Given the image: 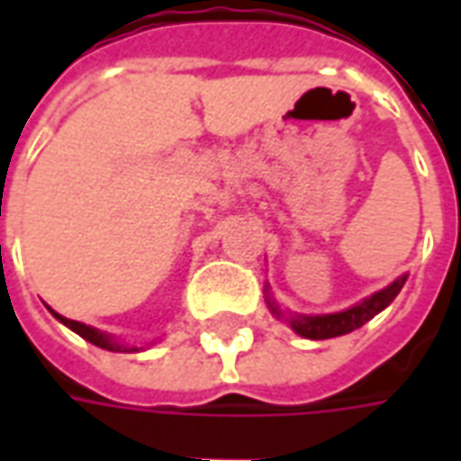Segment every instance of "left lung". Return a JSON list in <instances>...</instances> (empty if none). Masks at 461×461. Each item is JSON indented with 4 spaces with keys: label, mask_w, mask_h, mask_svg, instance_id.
I'll list each match as a JSON object with an SVG mask.
<instances>
[{
    "label": "left lung",
    "mask_w": 461,
    "mask_h": 461,
    "mask_svg": "<svg viewBox=\"0 0 461 461\" xmlns=\"http://www.w3.org/2000/svg\"><path fill=\"white\" fill-rule=\"evenodd\" d=\"M402 284H405V276H400L387 289L377 291V294H373L363 303H357V306L348 311H340V313H329V316H291V329L296 330L299 336H303V339L311 340L346 336L350 330L360 329L373 316H377L385 306H390L393 299L400 294V289H402ZM271 309H274V313H281L274 303H271Z\"/></svg>",
    "instance_id": "8db88e82"
}]
</instances>
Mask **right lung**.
I'll use <instances>...</instances> for the list:
<instances>
[{"label": "right lung", "instance_id": "obj_1", "mask_svg": "<svg viewBox=\"0 0 461 461\" xmlns=\"http://www.w3.org/2000/svg\"><path fill=\"white\" fill-rule=\"evenodd\" d=\"M51 313H54V311H51ZM54 316L59 321H61L64 326H68V329H71V330H76V333H78L81 339L88 340V343H94V346L104 348V350H122V348L118 346V343H113V340L108 339L105 333H101V330L91 329V326H84V323H78V321L64 319V316H59V313H54ZM125 350H128V348H125ZM131 350H135V348H131Z\"/></svg>", "mask_w": 461, "mask_h": 461}]
</instances>
